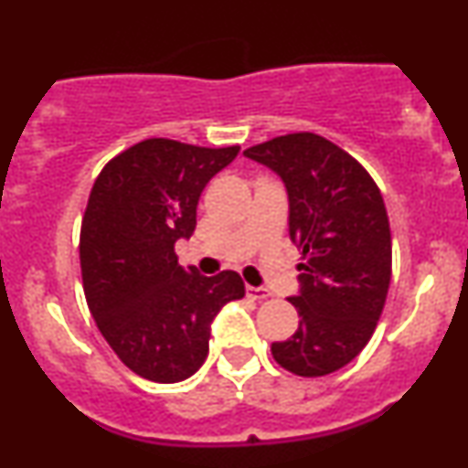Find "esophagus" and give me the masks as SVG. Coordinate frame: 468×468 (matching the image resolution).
Returning a JSON list of instances; mask_svg holds the SVG:
<instances>
[{"instance_id":"1","label":"esophagus","mask_w":468,"mask_h":468,"mask_svg":"<svg viewBox=\"0 0 468 468\" xmlns=\"http://www.w3.org/2000/svg\"><path fill=\"white\" fill-rule=\"evenodd\" d=\"M246 294H249L250 299H268L271 297V290L264 286H246Z\"/></svg>"}]
</instances>
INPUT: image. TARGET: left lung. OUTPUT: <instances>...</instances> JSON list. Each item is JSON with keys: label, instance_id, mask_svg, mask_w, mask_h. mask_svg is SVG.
Listing matches in <instances>:
<instances>
[{"label": "left lung", "instance_id": "1", "mask_svg": "<svg viewBox=\"0 0 468 468\" xmlns=\"http://www.w3.org/2000/svg\"><path fill=\"white\" fill-rule=\"evenodd\" d=\"M288 191L290 239L302 250L297 332L272 343L288 372L314 378L341 369L372 338L391 279V233L383 196L350 154L310 132L255 144Z\"/></svg>", "mask_w": 468, "mask_h": 468}]
</instances>
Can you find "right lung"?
I'll use <instances>...</instances> for the list:
<instances>
[{"instance_id": "right-lung-1", "label": "right lung", "mask_w": 468, "mask_h": 468, "mask_svg": "<svg viewBox=\"0 0 468 468\" xmlns=\"http://www.w3.org/2000/svg\"><path fill=\"white\" fill-rule=\"evenodd\" d=\"M238 154L149 138L112 158L90 193L79 241L90 313L116 356L154 383L196 374L216 314L246 292L238 272L185 271L174 250L196 230L204 186Z\"/></svg>"}]
</instances>
